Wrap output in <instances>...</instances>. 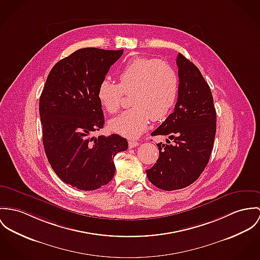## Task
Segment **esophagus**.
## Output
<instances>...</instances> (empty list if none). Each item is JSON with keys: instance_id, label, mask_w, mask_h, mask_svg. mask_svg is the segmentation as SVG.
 I'll return each mask as SVG.
<instances>
[{"instance_id": "obj_1", "label": "esophagus", "mask_w": 260, "mask_h": 260, "mask_svg": "<svg viewBox=\"0 0 260 260\" xmlns=\"http://www.w3.org/2000/svg\"><path fill=\"white\" fill-rule=\"evenodd\" d=\"M128 145H129V148H134L139 145V142L135 141V140H129Z\"/></svg>"}]
</instances>
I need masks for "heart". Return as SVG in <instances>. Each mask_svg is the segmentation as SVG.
<instances>
[{"instance_id":"1","label":"heart","mask_w":260,"mask_h":260,"mask_svg":"<svg viewBox=\"0 0 260 260\" xmlns=\"http://www.w3.org/2000/svg\"><path fill=\"white\" fill-rule=\"evenodd\" d=\"M119 83L103 79L97 90L98 100L109 113L117 112L123 95H130L133 106L110 120L111 131L134 138L149 126L151 119L165 118L173 109L179 92V77L166 61L136 57L118 72Z\"/></svg>"}]
</instances>
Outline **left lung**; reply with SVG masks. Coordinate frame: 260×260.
<instances>
[{
  "mask_svg": "<svg viewBox=\"0 0 260 260\" xmlns=\"http://www.w3.org/2000/svg\"><path fill=\"white\" fill-rule=\"evenodd\" d=\"M179 92L174 112L152 132L173 140L158 143L157 163L148 180L164 190L183 189L199 179L208 165L216 130V113L208 82L182 53L178 54Z\"/></svg>",
  "mask_w": 260,
  "mask_h": 260,
  "instance_id": "left-lung-1",
  "label": "left lung"
}]
</instances>
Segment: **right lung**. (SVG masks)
I'll return each mask as SVG.
<instances>
[{"mask_svg":"<svg viewBox=\"0 0 260 260\" xmlns=\"http://www.w3.org/2000/svg\"><path fill=\"white\" fill-rule=\"evenodd\" d=\"M122 54L123 49H78L51 69L41 94L47 160L58 178L76 189L107 185L115 173L114 156L128 148L117 134L93 136L104 124L98 86Z\"/></svg>","mask_w":260,"mask_h":260,"instance_id":"obj_1","label":"right lung"}]
</instances>
